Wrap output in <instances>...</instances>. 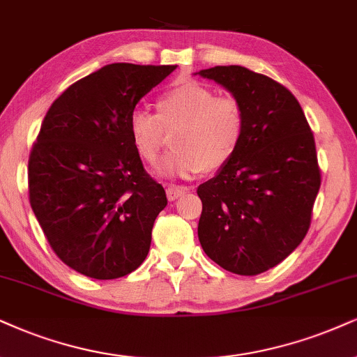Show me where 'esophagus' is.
Instances as JSON below:
<instances>
[{
    "label": "esophagus",
    "mask_w": 357,
    "mask_h": 357,
    "mask_svg": "<svg viewBox=\"0 0 357 357\" xmlns=\"http://www.w3.org/2000/svg\"><path fill=\"white\" fill-rule=\"evenodd\" d=\"M188 188L187 187H180V185H169L167 187V197H169V200H177L180 197H183L187 193Z\"/></svg>",
    "instance_id": "34e87169"
}]
</instances>
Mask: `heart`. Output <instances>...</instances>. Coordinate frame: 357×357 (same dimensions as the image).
Instances as JSON below:
<instances>
[{
    "label": "heart",
    "instance_id": "obj_1",
    "mask_svg": "<svg viewBox=\"0 0 357 357\" xmlns=\"http://www.w3.org/2000/svg\"><path fill=\"white\" fill-rule=\"evenodd\" d=\"M177 129L175 151L162 164V174L190 178L218 172L236 155L246 132V114L238 99L217 96L197 81L165 89L157 99V112L134 109L129 134L142 160L155 165L167 145V132Z\"/></svg>",
    "mask_w": 357,
    "mask_h": 357
}]
</instances>
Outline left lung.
<instances>
[{
  "mask_svg": "<svg viewBox=\"0 0 357 357\" xmlns=\"http://www.w3.org/2000/svg\"><path fill=\"white\" fill-rule=\"evenodd\" d=\"M243 105L246 132L236 155L197 188L199 240L223 270L253 276L294 252L311 225L321 185L314 137L296 98L241 66L202 69Z\"/></svg>",
  "mask_w": 357,
  "mask_h": 357,
  "instance_id": "8db88e82",
  "label": "left lung"
}]
</instances>
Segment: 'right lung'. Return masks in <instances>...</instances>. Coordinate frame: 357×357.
<instances>
[{
  "label": "right lung",
  "mask_w": 357,
  "mask_h": 357,
  "mask_svg": "<svg viewBox=\"0 0 357 357\" xmlns=\"http://www.w3.org/2000/svg\"><path fill=\"white\" fill-rule=\"evenodd\" d=\"M175 68L107 64L44 117L29 155V204L54 253L81 275L116 280L147 257L167 195L144 169L129 117Z\"/></svg>",
  "instance_id": "obj_1"
}]
</instances>
